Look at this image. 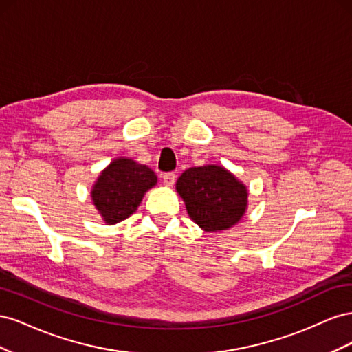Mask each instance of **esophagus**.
I'll return each mask as SVG.
<instances>
[{
	"mask_svg": "<svg viewBox=\"0 0 352 352\" xmlns=\"http://www.w3.org/2000/svg\"><path fill=\"white\" fill-rule=\"evenodd\" d=\"M163 182L166 186H173V184L176 182V175L173 172H167L163 175Z\"/></svg>",
	"mask_w": 352,
	"mask_h": 352,
	"instance_id": "esophagus-1",
	"label": "esophagus"
}]
</instances>
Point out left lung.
I'll return each instance as SVG.
<instances>
[{
    "mask_svg": "<svg viewBox=\"0 0 352 352\" xmlns=\"http://www.w3.org/2000/svg\"><path fill=\"white\" fill-rule=\"evenodd\" d=\"M176 189L189 217L207 232L229 229L247 208V188L220 166L188 168L177 179Z\"/></svg>",
    "mask_w": 352,
    "mask_h": 352,
    "instance_id": "left-lung-1",
    "label": "left lung"
}]
</instances>
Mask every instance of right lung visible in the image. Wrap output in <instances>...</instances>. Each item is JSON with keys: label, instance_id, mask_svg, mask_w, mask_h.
I'll use <instances>...</instances> for the list:
<instances>
[{"label": "right lung", "instance_id": "obj_1", "mask_svg": "<svg viewBox=\"0 0 352 352\" xmlns=\"http://www.w3.org/2000/svg\"><path fill=\"white\" fill-rule=\"evenodd\" d=\"M155 182L157 176L150 167L138 164L131 158H117L95 184L94 204L102 219L114 225L132 214Z\"/></svg>", "mask_w": 352, "mask_h": 352}]
</instances>
